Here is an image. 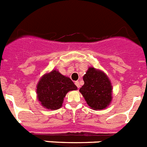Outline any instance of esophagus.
<instances>
[{
  "mask_svg": "<svg viewBox=\"0 0 147 147\" xmlns=\"http://www.w3.org/2000/svg\"><path fill=\"white\" fill-rule=\"evenodd\" d=\"M75 85H76V87H77L78 88H80V82H75Z\"/></svg>",
  "mask_w": 147,
  "mask_h": 147,
  "instance_id": "esophagus-1",
  "label": "esophagus"
}]
</instances>
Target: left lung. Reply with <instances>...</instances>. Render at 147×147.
Returning <instances> with one entry per match:
<instances>
[{"instance_id":"8db88e82","label":"left lung","mask_w":147,"mask_h":147,"mask_svg":"<svg viewBox=\"0 0 147 147\" xmlns=\"http://www.w3.org/2000/svg\"><path fill=\"white\" fill-rule=\"evenodd\" d=\"M84 85L80 89L87 104L94 110L107 108L112 102L113 85L102 70L89 67L83 76Z\"/></svg>"}]
</instances>
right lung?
Returning <instances> with one entry per match:
<instances>
[{"label":"right lung","instance_id":"right-lung-1","mask_svg":"<svg viewBox=\"0 0 147 147\" xmlns=\"http://www.w3.org/2000/svg\"><path fill=\"white\" fill-rule=\"evenodd\" d=\"M77 90L69 77L52 70L40 78L37 85V98L42 107L48 110H58L62 107L67 92Z\"/></svg>","mask_w":147,"mask_h":147}]
</instances>
